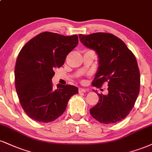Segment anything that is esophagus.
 Returning <instances> with one entry per match:
<instances>
[{
  "instance_id": "34e87169",
  "label": "esophagus",
  "mask_w": 152,
  "mask_h": 152,
  "mask_svg": "<svg viewBox=\"0 0 152 152\" xmlns=\"http://www.w3.org/2000/svg\"><path fill=\"white\" fill-rule=\"evenodd\" d=\"M78 92H79V94H81V93H86V89L79 88V89H78Z\"/></svg>"
}]
</instances>
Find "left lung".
I'll list each match as a JSON object with an SVG mask.
<instances>
[{"mask_svg": "<svg viewBox=\"0 0 152 152\" xmlns=\"http://www.w3.org/2000/svg\"><path fill=\"white\" fill-rule=\"evenodd\" d=\"M79 39L98 55V67L93 85L99 87L107 82L108 86L107 95L98 94L99 102L90 109L91 115L104 124L121 121L134 107L140 93V74L136 58L114 34H79Z\"/></svg>", "mask_w": 152, "mask_h": 152, "instance_id": "8db88e82", "label": "left lung"}]
</instances>
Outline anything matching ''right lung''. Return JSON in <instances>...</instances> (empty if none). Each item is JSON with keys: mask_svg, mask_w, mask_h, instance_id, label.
Returning a JSON list of instances; mask_svg holds the SVG:
<instances>
[{"mask_svg": "<svg viewBox=\"0 0 152 152\" xmlns=\"http://www.w3.org/2000/svg\"><path fill=\"white\" fill-rule=\"evenodd\" d=\"M76 34L64 36L42 32L25 44L15 68V83L22 107L37 122H52L66 110L69 100L78 94L77 87L58 84L54 89V69L64 64L66 57L77 46Z\"/></svg>", "mask_w": 152, "mask_h": 152, "instance_id": "obj_1", "label": "right lung"}]
</instances>
